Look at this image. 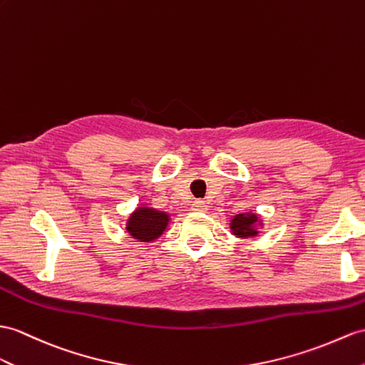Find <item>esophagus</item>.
<instances>
[{
	"label": "esophagus",
	"mask_w": 365,
	"mask_h": 365,
	"mask_svg": "<svg viewBox=\"0 0 365 365\" xmlns=\"http://www.w3.org/2000/svg\"><path fill=\"white\" fill-rule=\"evenodd\" d=\"M192 210L193 212H206L207 210V204L201 201V200H197L192 202Z\"/></svg>",
	"instance_id": "obj_1"
}]
</instances>
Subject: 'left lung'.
<instances>
[{
    "label": "left lung",
    "mask_w": 365,
    "mask_h": 365,
    "mask_svg": "<svg viewBox=\"0 0 365 365\" xmlns=\"http://www.w3.org/2000/svg\"><path fill=\"white\" fill-rule=\"evenodd\" d=\"M263 226V220L254 212L237 213L230 220V232L238 238H254L259 235V227Z\"/></svg>",
    "instance_id": "left-lung-1"
}]
</instances>
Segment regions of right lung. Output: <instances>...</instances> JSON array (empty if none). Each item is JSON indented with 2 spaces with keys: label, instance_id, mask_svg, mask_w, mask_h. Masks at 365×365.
I'll use <instances>...</instances> for the list:
<instances>
[{
  "label": "right lung",
  "instance_id": "1",
  "mask_svg": "<svg viewBox=\"0 0 365 365\" xmlns=\"http://www.w3.org/2000/svg\"><path fill=\"white\" fill-rule=\"evenodd\" d=\"M170 223V215L167 212L148 206H139L127 220V232L131 238L142 243L155 242L161 237Z\"/></svg>",
  "mask_w": 365,
  "mask_h": 365
}]
</instances>
